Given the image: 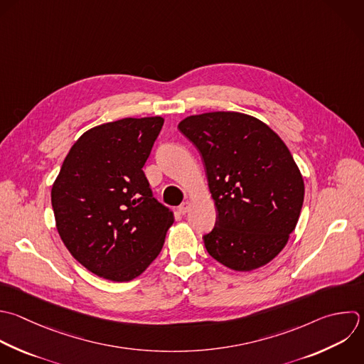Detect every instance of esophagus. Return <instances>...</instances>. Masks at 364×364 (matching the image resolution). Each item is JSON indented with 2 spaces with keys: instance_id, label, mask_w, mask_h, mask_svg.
<instances>
[{
  "instance_id": "1",
  "label": "esophagus",
  "mask_w": 364,
  "mask_h": 364,
  "mask_svg": "<svg viewBox=\"0 0 364 364\" xmlns=\"http://www.w3.org/2000/svg\"><path fill=\"white\" fill-rule=\"evenodd\" d=\"M189 206H191V202H189V200H185V202L179 206V213H181V215H185V213L189 210Z\"/></svg>"
}]
</instances>
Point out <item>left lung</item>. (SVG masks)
Wrapping results in <instances>:
<instances>
[{
	"label": "left lung",
	"mask_w": 364,
	"mask_h": 364,
	"mask_svg": "<svg viewBox=\"0 0 364 364\" xmlns=\"http://www.w3.org/2000/svg\"><path fill=\"white\" fill-rule=\"evenodd\" d=\"M202 155L218 209L208 253L235 272L267 264L286 246L304 198L299 166L280 136L242 112L191 115L178 125Z\"/></svg>",
	"instance_id": "8db88e82"
}]
</instances>
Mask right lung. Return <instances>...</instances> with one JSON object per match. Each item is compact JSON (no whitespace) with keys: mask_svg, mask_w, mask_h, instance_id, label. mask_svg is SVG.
<instances>
[{"mask_svg":"<svg viewBox=\"0 0 364 364\" xmlns=\"http://www.w3.org/2000/svg\"><path fill=\"white\" fill-rule=\"evenodd\" d=\"M162 117L124 118L84 132L53 183L55 226L70 253L112 282L142 274L159 255L173 213L142 171Z\"/></svg>","mask_w":364,"mask_h":364,"instance_id":"obj_1","label":"right lung"}]
</instances>
